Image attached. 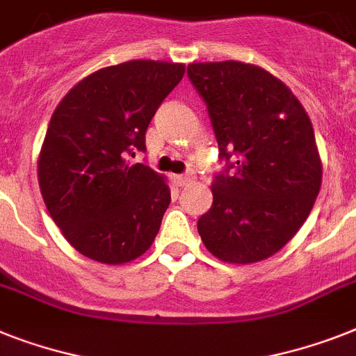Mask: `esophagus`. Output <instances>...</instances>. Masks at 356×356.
I'll return each instance as SVG.
<instances>
[{"label": "esophagus", "mask_w": 356, "mask_h": 356, "mask_svg": "<svg viewBox=\"0 0 356 356\" xmlns=\"http://www.w3.org/2000/svg\"><path fill=\"white\" fill-rule=\"evenodd\" d=\"M172 180H175L176 187H184V185H187L191 181V176L189 175H176Z\"/></svg>", "instance_id": "esophagus-1"}]
</instances>
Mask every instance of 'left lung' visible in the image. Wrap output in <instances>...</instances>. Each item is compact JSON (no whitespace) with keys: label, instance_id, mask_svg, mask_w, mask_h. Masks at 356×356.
<instances>
[{"label":"left lung","instance_id":"8db88e82","mask_svg":"<svg viewBox=\"0 0 356 356\" xmlns=\"http://www.w3.org/2000/svg\"><path fill=\"white\" fill-rule=\"evenodd\" d=\"M187 76L227 161L198 220L202 242L222 262L266 260L298 233L318 196L322 161L309 116L284 81L251 63H191Z\"/></svg>","mask_w":356,"mask_h":356}]
</instances>
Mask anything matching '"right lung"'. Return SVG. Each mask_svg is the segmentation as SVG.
<instances>
[{
	"label": "right lung",
	"mask_w": 356,
	"mask_h": 356,
	"mask_svg": "<svg viewBox=\"0 0 356 356\" xmlns=\"http://www.w3.org/2000/svg\"><path fill=\"white\" fill-rule=\"evenodd\" d=\"M184 72V63L125 61L83 78L56 107L38 180L54 224L83 257L120 266L154 242L171 189L129 158L145 151L147 127Z\"/></svg>",
	"instance_id": "add662e5"
}]
</instances>
